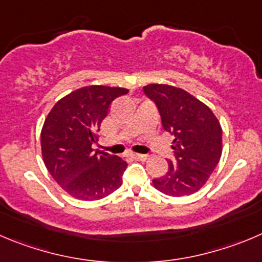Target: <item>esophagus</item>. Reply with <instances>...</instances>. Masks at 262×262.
<instances>
[{
	"instance_id": "esophagus-1",
	"label": "esophagus",
	"mask_w": 262,
	"mask_h": 262,
	"mask_svg": "<svg viewBox=\"0 0 262 262\" xmlns=\"http://www.w3.org/2000/svg\"><path fill=\"white\" fill-rule=\"evenodd\" d=\"M131 157L136 161H146V159H149V156H146V154H133Z\"/></svg>"
}]
</instances>
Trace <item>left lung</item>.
Segmentation results:
<instances>
[{
  "mask_svg": "<svg viewBox=\"0 0 262 262\" xmlns=\"http://www.w3.org/2000/svg\"><path fill=\"white\" fill-rule=\"evenodd\" d=\"M144 94L154 101L164 131L173 136V161L153 185L166 195L198 191L217 166L223 151V129L210 108L185 90L168 84H148Z\"/></svg>",
  "mask_w": 262,
  "mask_h": 262,
  "instance_id": "8db88e82",
  "label": "left lung"
}]
</instances>
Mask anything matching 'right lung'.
I'll return each mask as SVG.
<instances>
[{
    "instance_id": "obj_1",
    "label": "right lung",
    "mask_w": 262,
    "mask_h": 262,
    "mask_svg": "<svg viewBox=\"0 0 262 262\" xmlns=\"http://www.w3.org/2000/svg\"><path fill=\"white\" fill-rule=\"evenodd\" d=\"M121 87L87 86L55 104L41 133L42 157L54 180L81 201H98L122 184L127 163L119 157L92 149L100 124Z\"/></svg>"
}]
</instances>
